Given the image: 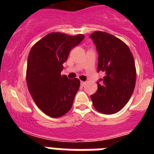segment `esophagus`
<instances>
[{"label": "esophagus", "instance_id": "obj_1", "mask_svg": "<svg viewBox=\"0 0 154 154\" xmlns=\"http://www.w3.org/2000/svg\"><path fill=\"white\" fill-rule=\"evenodd\" d=\"M80 83H81L82 86H84V85H85V83H86V82H83V81H81V82H80Z\"/></svg>", "mask_w": 154, "mask_h": 154}]
</instances>
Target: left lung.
<instances>
[{
	"instance_id": "obj_1",
	"label": "left lung",
	"mask_w": 154,
	"mask_h": 154,
	"mask_svg": "<svg viewBox=\"0 0 154 154\" xmlns=\"http://www.w3.org/2000/svg\"><path fill=\"white\" fill-rule=\"evenodd\" d=\"M90 38L99 54L98 72L105 74L91 99L98 112L114 114L125 106L135 88L134 58L127 45L114 35L97 31Z\"/></svg>"
}]
</instances>
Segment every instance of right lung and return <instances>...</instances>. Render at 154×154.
<instances>
[{
    "instance_id": "obj_1",
    "label": "right lung",
    "mask_w": 154,
    "mask_h": 154,
    "mask_svg": "<svg viewBox=\"0 0 154 154\" xmlns=\"http://www.w3.org/2000/svg\"><path fill=\"white\" fill-rule=\"evenodd\" d=\"M84 38L82 34L51 32L31 48L26 71L28 91L37 106L51 117H61L72 108L80 81L68 79L61 72L69 51Z\"/></svg>"
}]
</instances>
